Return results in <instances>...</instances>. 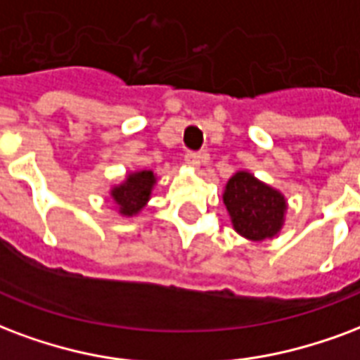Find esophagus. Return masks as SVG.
Instances as JSON below:
<instances>
[{
    "label": "esophagus",
    "mask_w": 360,
    "mask_h": 360,
    "mask_svg": "<svg viewBox=\"0 0 360 360\" xmlns=\"http://www.w3.org/2000/svg\"><path fill=\"white\" fill-rule=\"evenodd\" d=\"M185 162L191 167H198L202 164V156L198 153H187L185 154Z\"/></svg>",
    "instance_id": "1"
}]
</instances>
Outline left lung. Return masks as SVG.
I'll return each instance as SVG.
<instances>
[{
    "instance_id": "left-lung-1",
    "label": "left lung",
    "mask_w": 360,
    "mask_h": 360,
    "mask_svg": "<svg viewBox=\"0 0 360 360\" xmlns=\"http://www.w3.org/2000/svg\"><path fill=\"white\" fill-rule=\"evenodd\" d=\"M223 204L236 233L248 240L263 242L281 233L288 202L281 191L250 172H236L227 181Z\"/></svg>"
}]
</instances>
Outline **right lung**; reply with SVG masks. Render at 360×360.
Wrapping results in <instances>:
<instances>
[{
    "label": "right lung",
    "mask_w": 360,
    "mask_h": 360,
    "mask_svg": "<svg viewBox=\"0 0 360 360\" xmlns=\"http://www.w3.org/2000/svg\"><path fill=\"white\" fill-rule=\"evenodd\" d=\"M154 185H156V173L150 169L127 173L126 179L110 188V196L118 207V214L124 217H133L139 214L150 200Z\"/></svg>",
    "instance_id": "1"
}]
</instances>
